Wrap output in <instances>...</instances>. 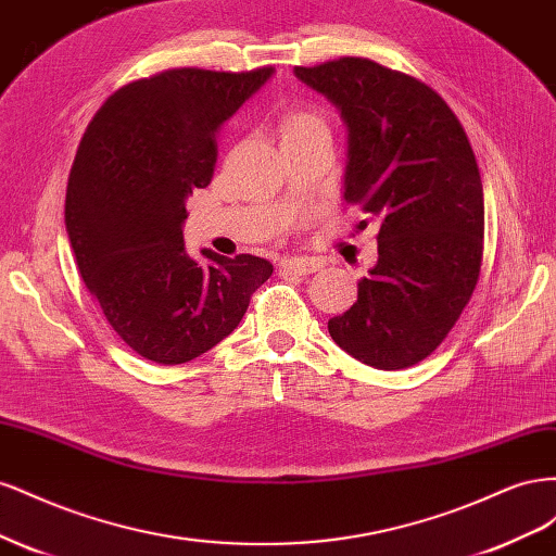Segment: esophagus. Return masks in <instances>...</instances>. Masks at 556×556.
I'll return each mask as SVG.
<instances>
[{"instance_id": "34e87169", "label": "esophagus", "mask_w": 556, "mask_h": 556, "mask_svg": "<svg viewBox=\"0 0 556 556\" xmlns=\"http://www.w3.org/2000/svg\"><path fill=\"white\" fill-rule=\"evenodd\" d=\"M317 268H319V262L308 260V257H292V260L280 262V271L292 274V276H308V274L317 271Z\"/></svg>"}]
</instances>
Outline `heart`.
I'll return each instance as SVG.
<instances>
[{"label":"heart","mask_w":556,"mask_h":556,"mask_svg":"<svg viewBox=\"0 0 556 556\" xmlns=\"http://www.w3.org/2000/svg\"><path fill=\"white\" fill-rule=\"evenodd\" d=\"M313 129H327L323 115L313 109H292L280 117V137L290 139Z\"/></svg>","instance_id":"obj_1"}]
</instances>
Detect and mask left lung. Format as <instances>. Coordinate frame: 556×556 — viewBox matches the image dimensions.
Segmentation results:
<instances>
[{
	"label": "left lung",
	"mask_w": 556,
	"mask_h": 556,
	"mask_svg": "<svg viewBox=\"0 0 556 556\" xmlns=\"http://www.w3.org/2000/svg\"><path fill=\"white\" fill-rule=\"evenodd\" d=\"M294 76L339 109L343 199L380 223L378 262L329 333L366 366L408 368L441 345L480 276L484 197L473 148L441 94L371 60L294 66Z\"/></svg>",
	"instance_id": "left-lung-1"
}]
</instances>
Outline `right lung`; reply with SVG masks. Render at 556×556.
Wrapping results in <instances>:
<instances>
[{
  "instance_id": "right-lung-1",
  "label": "right lung",
  "mask_w": 556,
  "mask_h": 556,
  "mask_svg": "<svg viewBox=\"0 0 556 556\" xmlns=\"http://www.w3.org/2000/svg\"><path fill=\"white\" fill-rule=\"evenodd\" d=\"M245 74L172 70L111 94L94 113L66 185L64 225L83 282L117 336L155 364H185L239 327L274 274L255 255L185 250V201L206 188L215 137L264 83Z\"/></svg>"
}]
</instances>
